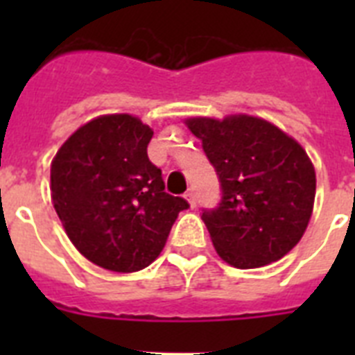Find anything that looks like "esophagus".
Segmentation results:
<instances>
[{"instance_id":"esophagus-1","label":"esophagus","mask_w":355,"mask_h":355,"mask_svg":"<svg viewBox=\"0 0 355 355\" xmlns=\"http://www.w3.org/2000/svg\"><path fill=\"white\" fill-rule=\"evenodd\" d=\"M184 199L188 200V205L192 206V208H196V206H197V196H196V192H193V190H188V192L184 193Z\"/></svg>"}]
</instances>
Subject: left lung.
Masks as SVG:
<instances>
[{"instance_id":"left-lung-1","label":"left lung","mask_w":355,"mask_h":355,"mask_svg":"<svg viewBox=\"0 0 355 355\" xmlns=\"http://www.w3.org/2000/svg\"><path fill=\"white\" fill-rule=\"evenodd\" d=\"M215 167L222 199L202 209L216 252L236 268H258L290 252L306 231L316 175L306 150L270 122L249 115L188 119Z\"/></svg>"}]
</instances>
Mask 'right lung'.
I'll return each mask as SVG.
<instances>
[{"mask_svg": "<svg viewBox=\"0 0 355 355\" xmlns=\"http://www.w3.org/2000/svg\"><path fill=\"white\" fill-rule=\"evenodd\" d=\"M150 139L153 130L133 115H103L74 131L51 163V199L65 233L106 270L150 265L190 206L165 192L147 156Z\"/></svg>", "mask_w": 355, "mask_h": 355, "instance_id": "add662e5", "label": "right lung"}]
</instances>
